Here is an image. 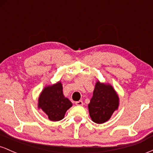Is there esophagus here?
I'll use <instances>...</instances> for the list:
<instances>
[{"mask_svg": "<svg viewBox=\"0 0 153 153\" xmlns=\"http://www.w3.org/2000/svg\"><path fill=\"white\" fill-rule=\"evenodd\" d=\"M75 104H76L77 106H82V105H83V102H82V101H81V100H80V101H76V102H75Z\"/></svg>", "mask_w": 153, "mask_h": 153, "instance_id": "obj_1", "label": "esophagus"}]
</instances>
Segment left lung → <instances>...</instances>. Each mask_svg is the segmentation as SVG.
Here are the masks:
<instances>
[{
    "label": "left lung",
    "instance_id": "obj_1",
    "mask_svg": "<svg viewBox=\"0 0 153 153\" xmlns=\"http://www.w3.org/2000/svg\"><path fill=\"white\" fill-rule=\"evenodd\" d=\"M119 98L113 86L108 83L97 81L88 104L89 114L92 121L103 124L111 118L118 109Z\"/></svg>",
    "mask_w": 153,
    "mask_h": 153
}]
</instances>
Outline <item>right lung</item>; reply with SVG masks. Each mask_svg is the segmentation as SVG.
<instances>
[{
    "label": "right lung",
    "mask_w": 153,
    "mask_h": 153,
    "mask_svg": "<svg viewBox=\"0 0 153 153\" xmlns=\"http://www.w3.org/2000/svg\"><path fill=\"white\" fill-rule=\"evenodd\" d=\"M72 106L71 101L63 94L60 81L45 86L39 96L38 108H41L52 122L62 120Z\"/></svg>",
    "instance_id": "obj_1"
}]
</instances>
